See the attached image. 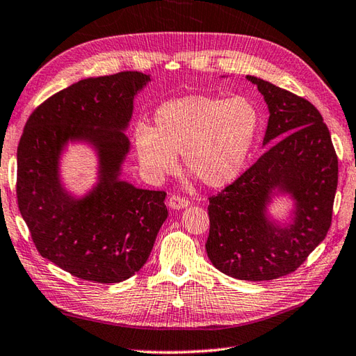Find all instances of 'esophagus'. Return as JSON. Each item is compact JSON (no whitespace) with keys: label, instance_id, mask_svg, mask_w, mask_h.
<instances>
[{"label":"esophagus","instance_id":"1","mask_svg":"<svg viewBox=\"0 0 356 356\" xmlns=\"http://www.w3.org/2000/svg\"><path fill=\"white\" fill-rule=\"evenodd\" d=\"M168 204L173 210H181V209H186L188 206V200L177 197V195H172V197L168 201Z\"/></svg>","mask_w":356,"mask_h":356}]
</instances>
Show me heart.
<instances>
[{
  "instance_id": "b5f03b06",
  "label": "heart",
  "mask_w": 356,
  "mask_h": 356,
  "mask_svg": "<svg viewBox=\"0 0 356 356\" xmlns=\"http://www.w3.org/2000/svg\"><path fill=\"white\" fill-rule=\"evenodd\" d=\"M258 127L259 112L249 98L186 95L158 108L155 127L138 124L134 141L149 175L173 172L183 154L187 172L215 188L241 173Z\"/></svg>"
}]
</instances>
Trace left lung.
Returning a JSON list of instances; mask_svg holds the SVG:
<instances>
[{
	"instance_id": "obj_1",
	"label": "left lung",
	"mask_w": 356,
	"mask_h": 356,
	"mask_svg": "<svg viewBox=\"0 0 356 356\" xmlns=\"http://www.w3.org/2000/svg\"><path fill=\"white\" fill-rule=\"evenodd\" d=\"M269 108L258 161L209 198L207 257L232 278L269 281L295 272L327 235L338 186V158L321 113L307 99L248 75ZM287 197L289 215L270 213Z\"/></svg>"
}]
</instances>
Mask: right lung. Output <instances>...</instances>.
Segmentation results:
<instances>
[{"mask_svg": "<svg viewBox=\"0 0 356 356\" xmlns=\"http://www.w3.org/2000/svg\"><path fill=\"white\" fill-rule=\"evenodd\" d=\"M150 81L141 72L86 78L29 117L18 144L17 197L42 258L76 278L121 282L146 264L168 218L165 192L122 179L134 101ZM69 143L89 145L97 181L84 195L65 188L60 159Z\"/></svg>", "mask_w": 356, "mask_h": 356, "instance_id": "1", "label": "right lung"}]
</instances>
